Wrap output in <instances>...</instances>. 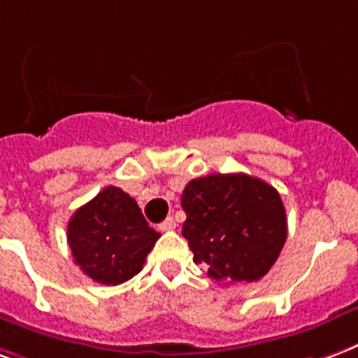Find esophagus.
I'll list each match as a JSON object with an SVG mask.
<instances>
[{"mask_svg":"<svg viewBox=\"0 0 358 358\" xmlns=\"http://www.w3.org/2000/svg\"><path fill=\"white\" fill-rule=\"evenodd\" d=\"M174 227H176L174 218H166L165 222H161V224H159V229H161V231H172Z\"/></svg>","mask_w":358,"mask_h":358,"instance_id":"esophagus-1","label":"esophagus"}]
</instances>
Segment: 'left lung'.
I'll use <instances>...</instances> for the list:
<instances>
[{
	"label": "left lung",
	"instance_id": "1",
	"mask_svg": "<svg viewBox=\"0 0 358 358\" xmlns=\"http://www.w3.org/2000/svg\"><path fill=\"white\" fill-rule=\"evenodd\" d=\"M182 235L193 262L220 285L260 280L287 241V213L279 192L248 174H208L182 193Z\"/></svg>",
	"mask_w": 358,
	"mask_h": 358
}]
</instances>
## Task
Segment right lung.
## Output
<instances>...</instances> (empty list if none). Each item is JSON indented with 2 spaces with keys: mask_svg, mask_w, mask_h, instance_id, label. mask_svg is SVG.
<instances>
[{
  "mask_svg": "<svg viewBox=\"0 0 358 358\" xmlns=\"http://www.w3.org/2000/svg\"><path fill=\"white\" fill-rule=\"evenodd\" d=\"M159 235L129 193L104 187L68 222L73 260L87 277L115 287L142 271Z\"/></svg>",
  "mask_w": 358,
  "mask_h": 358,
  "instance_id": "obj_1",
  "label": "right lung"
}]
</instances>
